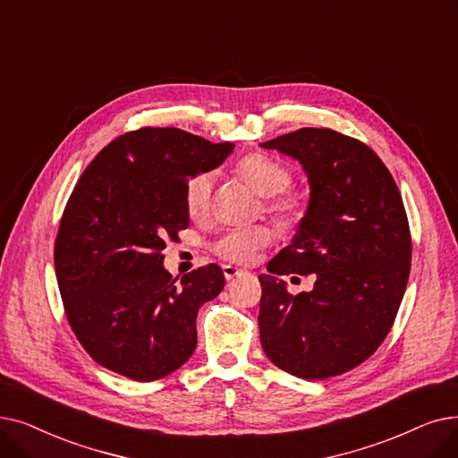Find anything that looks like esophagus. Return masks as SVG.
<instances>
[{
    "mask_svg": "<svg viewBox=\"0 0 458 458\" xmlns=\"http://www.w3.org/2000/svg\"><path fill=\"white\" fill-rule=\"evenodd\" d=\"M223 273H225L226 281H233L235 276H242L245 271H243V269H237V267H233V266H223Z\"/></svg>",
    "mask_w": 458,
    "mask_h": 458,
    "instance_id": "obj_1",
    "label": "esophagus"
}]
</instances>
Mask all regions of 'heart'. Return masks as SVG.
I'll return each instance as SVG.
<instances>
[{
    "mask_svg": "<svg viewBox=\"0 0 458 458\" xmlns=\"http://www.w3.org/2000/svg\"><path fill=\"white\" fill-rule=\"evenodd\" d=\"M240 180L250 187L258 196L271 198L267 208L281 215L286 221H300L307 211V196L301 192L283 194L292 183V172L275 158L264 153H252L243 157L235 166ZM213 174L200 172L192 175L185 187V208L191 218L200 221L209 213V200L213 189ZM276 198L273 199L272 196ZM273 240V230L269 226H250L225 232L213 243V250L235 264H247L258 254V250L267 247Z\"/></svg>",
    "mask_w": 458,
    "mask_h": 458,
    "instance_id": "heart-1",
    "label": "heart"
}]
</instances>
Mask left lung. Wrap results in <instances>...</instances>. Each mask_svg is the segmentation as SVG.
<instances>
[{
    "label": "left lung",
    "mask_w": 458,
    "mask_h": 458,
    "mask_svg": "<svg viewBox=\"0 0 458 458\" xmlns=\"http://www.w3.org/2000/svg\"><path fill=\"white\" fill-rule=\"evenodd\" d=\"M300 163L309 206L288 247L260 275V343L269 361L303 380L361 365L387 336L410 276L411 237L393 175L369 146L331 129H300L260 144ZM317 275L287 293L277 276Z\"/></svg>",
    "instance_id": "left-lung-1"
}]
</instances>
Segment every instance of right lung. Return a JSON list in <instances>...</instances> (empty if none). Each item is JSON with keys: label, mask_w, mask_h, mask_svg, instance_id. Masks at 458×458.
<instances>
[{"label": "right lung", "mask_w": 458, "mask_h": 458, "mask_svg": "<svg viewBox=\"0 0 458 458\" xmlns=\"http://www.w3.org/2000/svg\"><path fill=\"white\" fill-rule=\"evenodd\" d=\"M233 151L174 127L117 136L78 180L59 223L54 266L67 320L93 360L136 382L180 369L196 316L225 288L216 264L177 278L166 242L189 226L185 187Z\"/></svg>", "instance_id": "add662e5"}]
</instances>
